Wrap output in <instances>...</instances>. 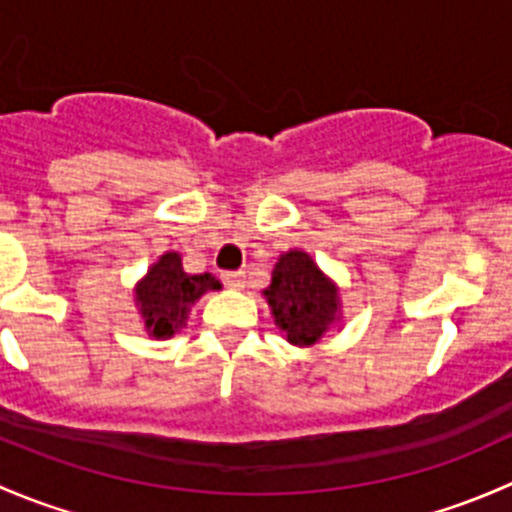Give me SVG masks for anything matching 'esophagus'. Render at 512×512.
I'll return each mask as SVG.
<instances>
[{
	"mask_svg": "<svg viewBox=\"0 0 512 512\" xmlns=\"http://www.w3.org/2000/svg\"><path fill=\"white\" fill-rule=\"evenodd\" d=\"M223 282L232 289H242L245 287V275H242V272H225Z\"/></svg>",
	"mask_w": 512,
	"mask_h": 512,
	"instance_id": "34e87169",
	"label": "esophagus"
}]
</instances>
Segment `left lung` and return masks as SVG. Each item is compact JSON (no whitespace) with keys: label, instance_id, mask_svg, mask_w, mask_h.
<instances>
[{"label":"left lung","instance_id":"left-lung-1","mask_svg":"<svg viewBox=\"0 0 512 512\" xmlns=\"http://www.w3.org/2000/svg\"><path fill=\"white\" fill-rule=\"evenodd\" d=\"M277 329L294 347H314L342 319L339 285L304 250L277 257L270 287L262 289Z\"/></svg>","mask_w":512,"mask_h":512}]
</instances>
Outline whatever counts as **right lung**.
<instances>
[{"label":"right lung","instance_id":"obj_1","mask_svg":"<svg viewBox=\"0 0 512 512\" xmlns=\"http://www.w3.org/2000/svg\"><path fill=\"white\" fill-rule=\"evenodd\" d=\"M210 289H223V285L210 272L188 275L180 252H163L133 287V299L146 322L148 337L170 339L180 332L188 324L190 307Z\"/></svg>","mask_w":512,"mask_h":512}]
</instances>
